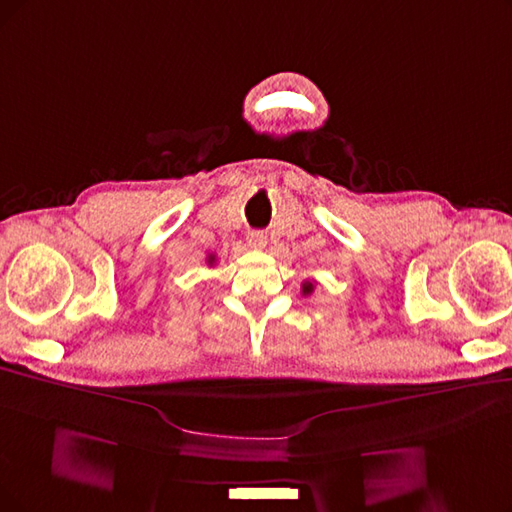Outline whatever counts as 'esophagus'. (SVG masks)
Masks as SVG:
<instances>
[{"instance_id":"obj_1","label":"esophagus","mask_w":512,"mask_h":512,"mask_svg":"<svg viewBox=\"0 0 512 512\" xmlns=\"http://www.w3.org/2000/svg\"><path fill=\"white\" fill-rule=\"evenodd\" d=\"M248 243L252 245V248L262 250L264 245H267V233H264V231H250L248 233Z\"/></svg>"}]
</instances>
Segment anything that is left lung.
<instances>
[{"mask_svg":"<svg viewBox=\"0 0 512 512\" xmlns=\"http://www.w3.org/2000/svg\"><path fill=\"white\" fill-rule=\"evenodd\" d=\"M302 292H304V294H311V292H313V283L306 281V283L302 285Z\"/></svg>","mask_w":512,"mask_h":512,"instance_id":"8db88e82","label":"left lung"}]
</instances>
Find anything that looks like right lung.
Here are the masks:
<instances>
[{"mask_svg":"<svg viewBox=\"0 0 512 512\" xmlns=\"http://www.w3.org/2000/svg\"><path fill=\"white\" fill-rule=\"evenodd\" d=\"M208 262H210V264H212V262H214V256H210V258H208Z\"/></svg>","mask_w":512,"mask_h":512,"instance_id":"add662e5","label":"right lung"}]
</instances>
